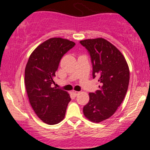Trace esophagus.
<instances>
[{
    "label": "esophagus",
    "instance_id": "34e87169",
    "mask_svg": "<svg viewBox=\"0 0 150 150\" xmlns=\"http://www.w3.org/2000/svg\"><path fill=\"white\" fill-rule=\"evenodd\" d=\"M72 93H73V95L74 96H77L80 92L78 91H75V90H72Z\"/></svg>",
    "mask_w": 150,
    "mask_h": 150
}]
</instances>
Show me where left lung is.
I'll use <instances>...</instances> for the list:
<instances>
[{
    "instance_id": "left-lung-1",
    "label": "left lung",
    "mask_w": 150,
    "mask_h": 150,
    "mask_svg": "<svg viewBox=\"0 0 150 150\" xmlns=\"http://www.w3.org/2000/svg\"><path fill=\"white\" fill-rule=\"evenodd\" d=\"M88 50L92 64V77H97L99 89L89 94L83 114L93 122H100L115 112L125 99L129 83V69L125 57L103 38L80 41Z\"/></svg>"
}]
</instances>
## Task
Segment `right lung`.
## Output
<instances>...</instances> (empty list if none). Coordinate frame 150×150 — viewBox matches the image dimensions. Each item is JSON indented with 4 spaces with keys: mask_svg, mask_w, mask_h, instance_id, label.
<instances>
[{
    "mask_svg": "<svg viewBox=\"0 0 150 150\" xmlns=\"http://www.w3.org/2000/svg\"><path fill=\"white\" fill-rule=\"evenodd\" d=\"M66 39L53 38L39 45L31 53L25 69V86L29 101L40 120L56 125L65 116L71 98L67 92L52 88L53 77L62 56L74 47Z\"/></svg>",
    "mask_w": 150,
    "mask_h": 150,
    "instance_id": "add662e5",
    "label": "right lung"
}]
</instances>
